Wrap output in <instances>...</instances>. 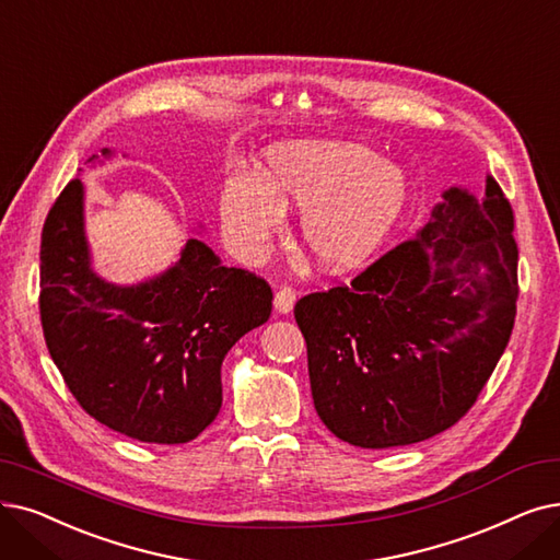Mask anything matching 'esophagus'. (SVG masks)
Instances as JSON below:
<instances>
[{
	"instance_id": "34e87169",
	"label": "esophagus",
	"mask_w": 560,
	"mask_h": 560,
	"mask_svg": "<svg viewBox=\"0 0 560 560\" xmlns=\"http://www.w3.org/2000/svg\"><path fill=\"white\" fill-rule=\"evenodd\" d=\"M295 306V290L293 288H279L275 293V311L279 315H288Z\"/></svg>"
}]
</instances>
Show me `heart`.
<instances>
[{"label": "heart", "mask_w": 560, "mask_h": 560, "mask_svg": "<svg viewBox=\"0 0 560 560\" xmlns=\"http://www.w3.org/2000/svg\"><path fill=\"white\" fill-rule=\"evenodd\" d=\"M409 201L407 172L352 141H281L256 178L231 176L220 189V220L233 249L260 262L283 229V210L302 208L300 235L329 275L357 270L384 245Z\"/></svg>", "instance_id": "1"}]
</instances>
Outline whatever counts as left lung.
Returning <instances> with one entry per match:
<instances>
[{
    "mask_svg": "<svg viewBox=\"0 0 560 560\" xmlns=\"http://www.w3.org/2000/svg\"><path fill=\"white\" fill-rule=\"evenodd\" d=\"M513 208L448 187L417 235L352 285L295 304L320 421L352 446L417 444L467 415L499 363L517 308Z\"/></svg>",
    "mask_w": 560,
    "mask_h": 560,
    "instance_id": "1",
    "label": "left lung"
}]
</instances>
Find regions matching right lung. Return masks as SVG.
Here are the masks:
<instances>
[{
	"instance_id": "1",
	"label": "right lung",
	"mask_w": 560,
	"mask_h": 560,
	"mask_svg": "<svg viewBox=\"0 0 560 560\" xmlns=\"http://www.w3.org/2000/svg\"><path fill=\"white\" fill-rule=\"evenodd\" d=\"M114 155L103 149L89 162ZM84 197V183L70 180L43 226L47 350L95 421L149 444L191 442L220 415L222 361L270 318L272 290L226 267L201 237L160 275L109 281L93 267Z\"/></svg>"
}]
</instances>
